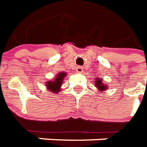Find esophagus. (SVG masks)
Wrapping results in <instances>:
<instances>
[{
    "mask_svg": "<svg viewBox=\"0 0 147 147\" xmlns=\"http://www.w3.org/2000/svg\"><path fill=\"white\" fill-rule=\"evenodd\" d=\"M76 70H77L78 73H82V72H83V67L82 66H78L76 68Z\"/></svg>",
    "mask_w": 147,
    "mask_h": 147,
    "instance_id": "34e87169",
    "label": "esophagus"
}]
</instances>
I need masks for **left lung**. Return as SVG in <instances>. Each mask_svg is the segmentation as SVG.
Instances as JSON below:
<instances>
[{
	"label": "left lung",
	"instance_id": "obj_1",
	"mask_svg": "<svg viewBox=\"0 0 147 147\" xmlns=\"http://www.w3.org/2000/svg\"><path fill=\"white\" fill-rule=\"evenodd\" d=\"M95 85H96V87L99 88V90H105V89H106V88H108V86H107V85H103L101 79H100V78L96 79Z\"/></svg>",
	"mask_w": 147,
	"mask_h": 147
}]
</instances>
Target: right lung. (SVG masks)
Wrapping results in <instances>:
<instances>
[{"label": "right lung", "instance_id": "add662e5", "mask_svg": "<svg viewBox=\"0 0 147 147\" xmlns=\"http://www.w3.org/2000/svg\"><path fill=\"white\" fill-rule=\"evenodd\" d=\"M66 75L65 73H60L59 75H57L55 77V80H53L52 82H47V87L48 88L50 91L52 92H58L59 90V88L62 85V83L63 82V78H65V76Z\"/></svg>", "mask_w": 147, "mask_h": 147}]
</instances>
